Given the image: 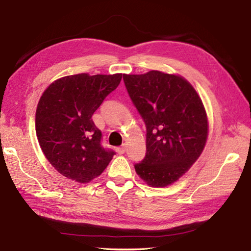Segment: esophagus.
<instances>
[{"label":"esophagus","instance_id":"obj_1","mask_svg":"<svg viewBox=\"0 0 251 251\" xmlns=\"http://www.w3.org/2000/svg\"><path fill=\"white\" fill-rule=\"evenodd\" d=\"M116 150H117L118 154H124L125 152H126V146H121V147H119V148H117Z\"/></svg>","mask_w":251,"mask_h":251}]
</instances>
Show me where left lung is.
Listing matches in <instances>:
<instances>
[{"instance_id":"8db88e82","label":"left lung","mask_w":251,"mask_h":251,"mask_svg":"<svg viewBox=\"0 0 251 251\" xmlns=\"http://www.w3.org/2000/svg\"><path fill=\"white\" fill-rule=\"evenodd\" d=\"M124 81L147 130V152L134 165L136 173L150 186L173 184L205 146L209 126L202 101L180 75L152 70L124 75Z\"/></svg>"}]
</instances>
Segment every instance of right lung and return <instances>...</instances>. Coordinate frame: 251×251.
I'll return each instance as SVG.
<instances>
[{
	"label": "right lung",
	"instance_id": "right-lung-1",
	"mask_svg": "<svg viewBox=\"0 0 251 251\" xmlns=\"http://www.w3.org/2000/svg\"><path fill=\"white\" fill-rule=\"evenodd\" d=\"M121 77V73L68 75L42 94L36 109V134L47 160L66 178L88 183L112 161L115 152L101 145L102 133L91 117Z\"/></svg>",
	"mask_w": 251,
	"mask_h": 251
}]
</instances>
